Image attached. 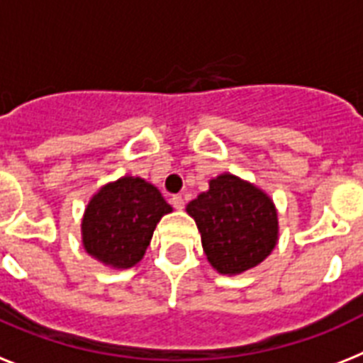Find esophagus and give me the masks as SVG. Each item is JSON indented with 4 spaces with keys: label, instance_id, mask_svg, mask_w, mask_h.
<instances>
[{
    "label": "esophagus",
    "instance_id": "obj_1",
    "mask_svg": "<svg viewBox=\"0 0 363 363\" xmlns=\"http://www.w3.org/2000/svg\"><path fill=\"white\" fill-rule=\"evenodd\" d=\"M170 203H172V208H176V209H184V206H185L184 199H182L179 194H174V196L170 199Z\"/></svg>",
    "mask_w": 363,
    "mask_h": 363
}]
</instances>
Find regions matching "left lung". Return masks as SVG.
<instances>
[{"mask_svg": "<svg viewBox=\"0 0 363 363\" xmlns=\"http://www.w3.org/2000/svg\"><path fill=\"white\" fill-rule=\"evenodd\" d=\"M203 252L224 274L256 267L277 245V209L267 194L232 174L209 182V191L189 202Z\"/></svg>", "mask_w": 363, "mask_h": 363, "instance_id": "8db88e82", "label": "left lung"}]
</instances>
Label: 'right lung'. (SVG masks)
<instances>
[{
    "instance_id": "right-lung-1",
    "label": "right lung",
    "mask_w": 363,
    "mask_h": 363,
    "mask_svg": "<svg viewBox=\"0 0 363 363\" xmlns=\"http://www.w3.org/2000/svg\"><path fill=\"white\" fill-rule=\"evenodd\" d=\"M172 208L154 185L121 178L100 189L83 217L85 250L106 265L128 269L145 256L154 230Z\"/></svg>"
}]
</instances>
